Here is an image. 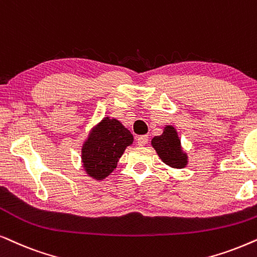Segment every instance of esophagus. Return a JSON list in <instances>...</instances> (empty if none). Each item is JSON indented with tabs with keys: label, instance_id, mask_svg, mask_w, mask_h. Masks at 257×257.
Segmentation results:
<instances>
[{
	"label": "esophagus",
	"instance_id": "obj_1",
	"mask_svg": "<svg viewBox=\"0 0 257 257\" xmlns=\"http://www.w3.org/2000/svg\"><path fill=\"white\" fill-rule=\"evenodd\" d=\"M148 135H141L138 138V145L139 146H146L147 142H148Z\"/></svg>",
	"mask_w": 257,
	"mask_h": 257
}]
</instances>
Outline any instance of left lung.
Listing matches in <instances>:
<instances>
[{
    "label": "left lung",
    "instance_id": "8db88e82",
    "mask_svg": "<svg viewBox=\"0 0 257 257\" xmlns=\"http://www.w3.org/2000/svg\"><path fill=\"white\" fill-rule=\"evenodd\" d=\"M153 148L167 166L175 169H182L188 164V155L183 152L181 140L173 125H166L162 135L152 140Z\"/></svg>",
    "mask_w": 257,
    "mask_h": 257
}]
</instances>
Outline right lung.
Segmentation results:
<instances>
[{
	"mask_svg": "<svg viewBox=\"0 0 257 257\" xmlns=\"http://www.w3.org/2000/svg\"><path fill=\"white\" fill-rule=\"evenodd\" d=\"M134 138L118 119L103 117L91 129L82 145L81 159L89 176L101 181L117 167V162Z\"/></svg>",
	"mask_w": 257,
	"mask_h": 257,
	"instance_id": "right-lung-1",
	"label": "right lung"
}]
</instances>
